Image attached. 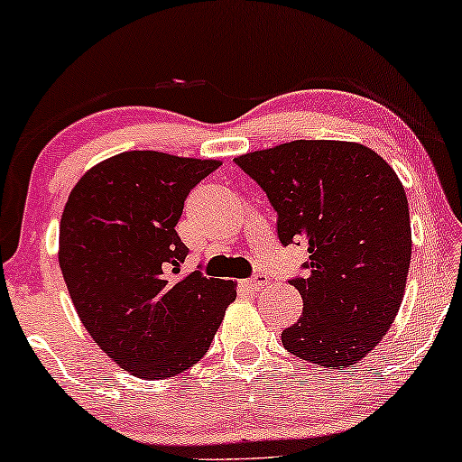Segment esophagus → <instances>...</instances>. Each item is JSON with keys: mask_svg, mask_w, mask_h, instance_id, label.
I'll list each match as a JSON object with an SVG mask.
<instances>
[{"mask_svg": "<svg viewBox=\"0 0 462 462\" xmlns=\"http://www.w3.org/2000/svg\"><path fill=\"white\" fill-rule=\"evenodd\" d=\"M264 286H269V277L263 275V273H258V275L250 277V280L244 282V288L252 290V292H256V290H261V288H264Z\"/></svg>", "mask_w": 462, "mask_h": 462, "instance_id": "34e87169", "label": "esophagus"}]
</instances>
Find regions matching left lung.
Listing matches in <instances>:
<instances>
[{"mask_svg":"<svg viewBox=\"0 0 462 462\" xmlns=\"http://www.w3.org/2000/svg\"><path fill=\"white\" fill-rule=\"evenodd\" d=\"M277 212L283 245H307V277L290 286L302 315L282 332L292 356L353 368L389 332L406 290L412 229L395 170L346 141H290L237 155Z\"/></svg>","mask_w":462,"mask_h":462,"instance_id":"8db88e82","label":"left lung"}]
</instances>
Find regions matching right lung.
I'll return each instance as SVG.
<instances>
[{
    "label": "right lung",
    "mask_w": 462,
    "mask_h": 462,
    "mask_svg": "<svg viewBox=\"0 0 462 462\" xmlns=\"http://www.w3.org/2000/svg\"><path fill=\"white\" fill-rule=\"evenodd\" d=\"M220 166L124 151L71 189L59 231V263L88 334L132 376L160 381L198 364L237 282L180 275L187 245L174 226L191 189Z\"/></svg>",
    "instance_id": "add662e5"
}]
</instances>
